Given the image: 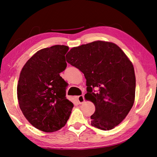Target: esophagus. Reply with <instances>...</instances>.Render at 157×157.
Listing matches in <instances>:
<instances>
[{
    "instance_id": "34e87169",
    "label": "esophagus",
    "mask_w": 157,
    "mask_h": 157,
    "mask_svg": "<svg viewBox=\"0 0 157 157\" xmlns=\"http://www.w3.org/2000/svg\"><path fill=\"white\" fill-rule=\"evenodd\" d=\"M77 100H78V102L79 104H82L84 102V95H80V96H78V97H77Z\"/></svg>"
}]
</instances>
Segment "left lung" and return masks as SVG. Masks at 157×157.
Segmentation results:
<instances>
[{"instance_id":"8db88e82","label":"left lung","mask_w":157,"mask_h":157,"mask_svg":"<svg viewBox=\"0 0 157 157\" xmlns=\"http://www.w3.org/2000/svg\"><path fill=\"white\" fill-rule=\"evenodd\" d=\"M66 60L86 79L85 98L96 109L91 125L102 130L118 125L135 99L134 69L128 56L114 43L98 40L71 48Z\"/></svg>"}]
</instances>
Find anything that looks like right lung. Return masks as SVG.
<instances>
[{
	"instance_id": "right-lung-1",
	"label": "right lung",
	"mask_w": 157,
	"mask_h": 157,
	"mask_svg": "<svg viewBox=\"0 0 157 157\" xmlns=\"http://www.w3.org/2000/svg\"><path fill=\"white\" fill-rule=\"evenodd\" d=\"M68 50L65 45L43 48L28 60L20 73L17 90L19 107L28 121L43 132L64 127L73 107L66 98L68 84L59 74L67 67Z\"/></svg>"
}]
</instances>
